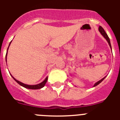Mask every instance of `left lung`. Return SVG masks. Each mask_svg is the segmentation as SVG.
<instances>
[{"label": "left lung", "instance_id": "left-lung-1", "mask_svg": "<svg viewBox=\"0 0 120 120\" xmlns=\"http://www.w3.org/2000/svg\"><path fill=\"white\" fill-rule=\"evenodd\" d=\"M98 30H99V32H100V34H101L103 36L104 38H105L106 40H107V41H108V43H109V46H110V47H111V50H112V47H111V42H110L109 38V37H108V35H107V34H106V32L105 31V30H104L103 29V27H101V26H100L99 27H98ZM105 77H103V79H101V80H100L99 81H98V82H96V83H95V84H94V86H96L98 85L99 84V83H101V82H102L103 80L104 79H105Z\"/></svg>", "mask_w": 120, "mask_h": 120}]
</instances>
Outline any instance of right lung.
<instances>
[{
  "instance_id": "right-lung-1",
  "label": "right lung",
  "mask_w": 120,
  "mask_h": 120,
  "mask_svg": "<svg viewBox=\"0 0 120 120\" xmlns=\"http://www.w3.org/2000/svg\"><path fill=\"white\" fill-rule=\"evenodd\" d=\"M10 44H11V43H9V45H10ZM9 46H8V48H9ZM8 49H7V52H8ZM6 55H7V53H6ZM11 76H12V75H11ZM12 78L14 79L15 81H16V82H17V83H19L20 85L22 86H23V87H24V88H26L31 89V90H38V89L42 88L43 87H44V85H45V83H46V82H47V79H48V77H47L46 78H45V80H44V81L42 82L41 83H39V84L35 85H29L24 84V83H22V82H20V81H19V80H16V79H15L13 76H12Z\"/></svg>"
}]
</instances>
